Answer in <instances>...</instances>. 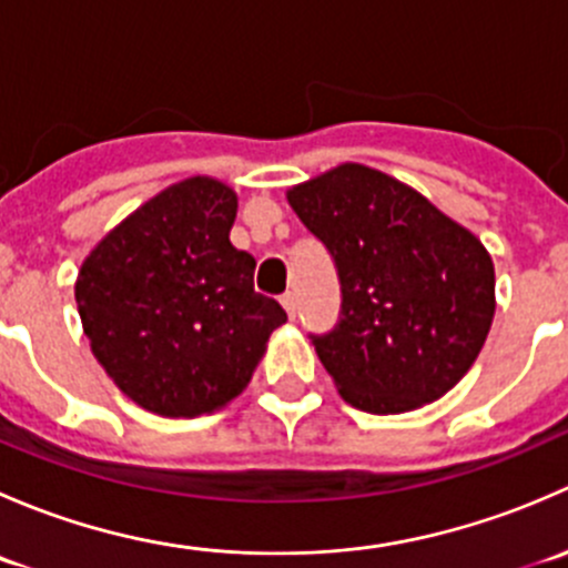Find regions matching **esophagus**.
Returning a JSON list of instances; mask_svg holds the SVG:
<instances>
[{
	"label": "esophagus",
	"mask_w": 568,
	"mask_h": 568,
	"mask_svg": "<svg viewBox=\"0 0 568 568\" xmlns=\"http://www.w3.org/2000/svg\"><path fill=\"white\" fill-rule=\"evenodd\" d=\"M280 305L285 307V313H288V318H296V300H294V294H285L283 300H280Z\"/></svg>",
	"instance_id": "34e87169"
}]
</instances>
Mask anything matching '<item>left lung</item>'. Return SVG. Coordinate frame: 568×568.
<instances>
[{"mask_svg": "<svg viewBox=\"0 0 568 568\" xmlns=\"http://www.w3.org/2000/svg\"><path fill=\"white\" fill-rule=\"evenodd\" d=\"M285 197L341 277V321L313 337L341 398L400 415L456 387L495 318V263L480 239L365 164H337Z\"/></svg>", "mask_w": 568, "mask_h": 568, "instance_id": "left-lung-1", "label": "left lung"}]
</instances>
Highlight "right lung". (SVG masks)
<instances>
[{"label":"right lung","instance_id":"right-lung-1","mask_svg":"<svg viewBox=\"0 0 568 568\" xmlns=\"http://www.w3.org/2000/svg\"><path fill=\"white\" fill-rule=\"evenodd\" d=\"M236 211L227 183L183 178L82 261L73 294L93 357L142 409L197 417L227 406L288 321L255 294V257L231 244Z\"/></svg>","mask_w":568,"mask_h":568}]
</instances>
